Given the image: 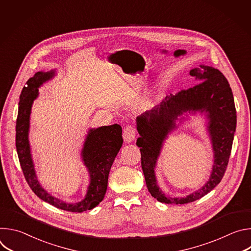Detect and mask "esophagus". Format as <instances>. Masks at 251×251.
Instances as JSON below:
<instances>
[{"label":"esophagus","instance_id":"obj_1","mask_svg":"<svg viewBox=\"0 0 251 251\" xmlns=\"http://www.w3.org/2000/svg\"><path fill=\"white\" fill-rule=\"evenodd\" d=\"M136 136V131L135 128L132 125H126L123 129V139L125 142L130 143L135 139Z\"/></svg>","mask_w":251,"mask_h":251}]
</instances>
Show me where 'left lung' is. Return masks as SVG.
<instances>
[{
  "mask_svg": "<svg viewBox=\"0 0 251 251\" xmlns=\"http://www.w3.org/2000/svg\"><path fill=\"white\" fill-rule=\"evenodd\" d=\"M190 75L200 83L175 95L170 94L154 109L137 118L140 137L136 145L140 148L141 166L146 185L152 197L165 203L185 204L195 201L221 183L227 168L236 128L233 95L225 75L219 69L207 65L192 69ZM187 111L208 112L209 130L215 153L213 172L208 183L199 191L186 198H167L156 185L154 167L163 140L175 127L176 117Z\"/></svg>",
  "mask_w": 251,
  "mask_h": 251,
  "instance_id": "left-lung-1",
  "label": "left lung"
}]
</instances>
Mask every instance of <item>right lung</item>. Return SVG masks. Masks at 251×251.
I'll use <instances>...</instances> for the list:
<instances>
[{"mask_svg":"<svg viewBox=\"0 0 251 251\" xmlns=\"http://www.w3.org/2000/svg\"><path fill=\"white\" fill-rule=\"evenodd\" d=\"M53 75V71H39L24 86L20 96L16 123V148L25 181L35 195L57 208L71 212H83L92 209L104 199L111 166L123 144L122 128L120 125L114 124L89 130L81 155L85 166L88 168L90 185L81 201L66 203L50 196L42 188L35 176L27 136L32 102L39 95V87Z\"/></svg>","mask_w":251,"mask_h":251,"instance_id":"right-lung-1","label":"right lung"}]
</instances>
